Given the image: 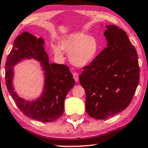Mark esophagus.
<instances>
[{
	"mask_svg": "<svg viewBox=\"0 0 148 148\" xmlns=\"http://www.w3.org/2000/svg\"><path fill=\"white\" fill-rule=\"evenodd\" d=\"M73 75V78L75 79V81L76 82H78L79 81V74L77 73H74Z\"/></svg>",
	"mask_w": 148,
	"mask_h": 148,
	"instance_id": "obj_1",
	"label": "esophagus"
}]
</instances>
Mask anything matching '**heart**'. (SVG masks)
<instances>
[{
	"instance_id": "obj_1",
	"label": "heart",
	"mask_w": 148,
	"mask_h": 148,
	"mask_svg": "<svg viewBox=\"0 0 148 148\" xmlns=\"http://www.w3.org/2000/svg\"><path fill=\"white\" fill-rule=\"evenodd\" d=\"M52 50L60 58L63 56L64 50L69 53V60L76 66H85L96 56L99 45L95 38L82 32L70 34L61 41L60 45L51 43Z\"/></svg>"
}]
</instances>
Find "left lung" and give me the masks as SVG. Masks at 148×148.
<instances>
[{"label":"left lung","mask_w":148,"mask_h":148,"mask_svg":"<svg viewBox=\"0 0 148 148\" xmlns=\"http://www.w3.org/2000/svg\"><path fill=\"white\" fill-rule=\"evenodd\" d=\"M106 28V47L79 75L86 92V111L97 120L108 119L128 107L140 80L138 54L126 33L115 25Z\"/></svg>","instance_id":"8db88e82"}]
</instances>
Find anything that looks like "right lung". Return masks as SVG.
<instances>
[{
  "instance_id": "obj_1",
  "label": "right lung",
  "mask_w": 148,
  "mask_h": 148,
  "mask_svg": "<svg viewBox=\"0 0 148 148\" xmlns=\"http://www.w3.org/2000/svg\"><path fill=\"white\" fill-rule=\"evenodd\" d=\"M43 38L24 32L16 38L5 64L7 89L22 112L30 119L49 122L58 120L64 112V102L68 92L75 85L73 75L67 65L49 63ZM34 58L41 62L44 71L45 86L40 96L26 101L14 91L13 67L24 59Z\"/></svg>"
}]
</instances>
